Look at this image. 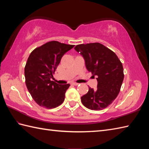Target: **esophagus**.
I'll return each mask as SVG.
<instances>
[{"label": "esophagus", "mask_w": 149, "mask_h": 149, "mask_svg": "<svg viewBox=\"0 0 149 149\" xmlns=\"http://www.w3.org/2000/svg\"><path fill=\"white\" fill-rule=\"evenodd\" d=\"M73 85H74V86H77V85H79V84L77 83H72Z\"/></svg>", "instance_id": "esophagus-1"}]
</instances>
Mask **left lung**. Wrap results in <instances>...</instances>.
I'll return each mask as SVG.
<instances>
[{"label":"left lung","mask_w":149,"mask_h":149,"mask_svg":"<svg viewBox=\"0 0 149 149\" xmlns=\"http://www.w3.org/2000/svg\"><path fill=\"white\" fill-rule=\"evenodd\" d=\"M75 50L83 56L86 67L97 75V89L89 88L81 97L87 108L99 111L109 106L118 96L124 78L122 63L116 54L100 43L79 44Z\"/></svg>","instance_id":"1"}]
</instances>
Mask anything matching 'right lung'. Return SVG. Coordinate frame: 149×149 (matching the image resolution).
<instances>
[{
    "instance_id": "1",
    "label": "right lung",
    "mask_w": 149,
    "mask_h": 149,
    "mask_svg": "<svg viewBox=\"0 0 149 149\" xmlns=\"http://www.w3.org/2000/svg\"><path fill=\"white\" fill-rule=\"evenodd\" d=\"M75 45L51 41L34 49L27 59L24 74L27 90L39 106L52 109L63 102L70 84L51 81L61 58Z\"/></svg>"
}]
</instances>
